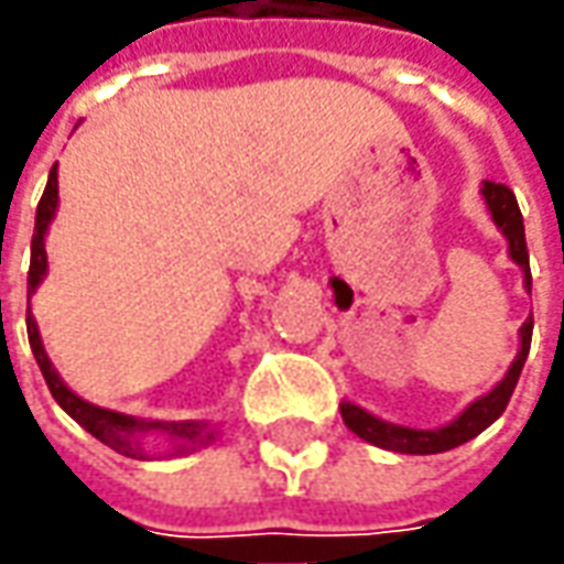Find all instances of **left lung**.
<instances>
[{
    "label": "left lung",
    "instance_id": "left-lung-1",
    "mask_svg": "<svg viewBox=\"0 0 564 564\" xmlns=\"http://www.w3.org/2000/svg\"><path fill=\"white\" fill-rule=\"evenodd\" d=\"M481 194H485V203H488V209H491V218L497 221V228L507 234L512 262L522 265L524 286L531 290L524 221L522 209H519V203H516V194H512L507 185H500V182H485ZM531 330H534V321L528 317L522 324V348H519V358L512 361L507 377L500 379L485 398H478L475 404H469L454 423H447L444 429L394 426V423L377 420L373 413L361 411L358 404H348V401L339 408V411H343V420H346V426L351 429L358 438L377 444V447H386V451H394V454H442V451L459 447V444H466L469 438H475L478 432H485L500 413L507 411L509 398H512L516 382H519V373H522L524 358H528V348H531Z\"/></svg>",
    "mask_w": 564,
    "mask_h": 564
}]
</instances>
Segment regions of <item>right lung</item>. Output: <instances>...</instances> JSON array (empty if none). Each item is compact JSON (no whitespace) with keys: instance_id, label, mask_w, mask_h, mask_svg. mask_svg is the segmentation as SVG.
<instances>
[{"instance_id":"1","label":"right lung","mask_w":564,"mask_h":564,"mask_svg":"<svg viewBox=\"0 0 564 564\" xmlns=\"http://www.w3.org/2000/svg\"><path fill=\"white\" fill-rule=\"evenodd\" d=\"M55 206H57V170L52 166L48 172V185L42 191V200L36 206V228H33V240H30V271H26V296H33L36 293V286H40L42 274H45V231H48V221L55 216ZM26 336H30V348H33V358L40 364L42 377H45V386H48V392L55 398L57 404L64 408V411L70 413L73 420L79 423V426L86 429L89 435H95L98 442H105L107 447H113L117 454L122 457H132V459H144L148 454L141 451V435L144 432H163L172 444H175V454H185V447H203V444L216 442V426H209V423H194V420H187V423H144V420H135V416H126V413L117 411H105V408H95L89 401H83L79 394H73L61 377L55 373V367L48 361V355H45V348H42L40 330H36V321H33V314L26 308Z\"/></svg>"}]
</instances>
